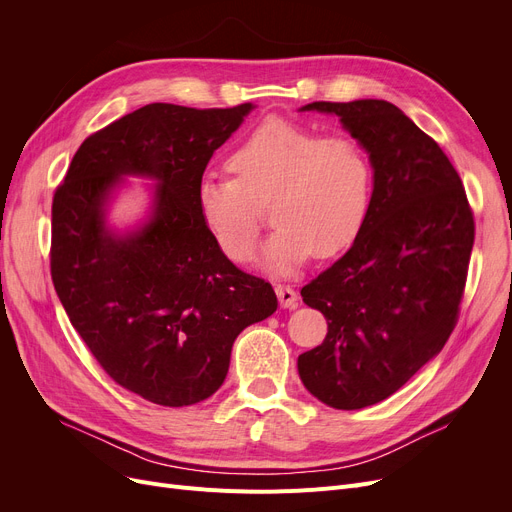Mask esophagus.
<instances>
[{
  "instance_id": "obj_1",
  "label": "esophagus",
  "mask_w": 512,
  "mask_h": 512,
  "mask_svg": "<svg viewBox=\"0 0 512 512\" xmlns=\"http://www.w3.org/2000/svg\"><path fill=\"white\" fill-rule=\"evenodd\" d=\"M276 294H278V303L282 309H292L294 305H297V292H294L290 286H284V284H278L276 286Z\"/></svg>"
}]
</instances>
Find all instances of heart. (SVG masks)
Segmentation results:
<instances>
[{"label":"heart","instance_id":"b5f03b06","mask_svg":"<svg viewBox=\"0 0 512 512\" xmlns=\"http://www.w3.org/2000/svg\"><path fill=\"white\" fill-rule=\"evenodd\" d=\"M228 176H203L197 209L207 232L230 259L249 261L274 203L276 232L259 265L290 276L315 253L332 257L363 232L375 197L369 151L348 134H324L284 118L255 126L228 157Z\"/></svg>","mask_w":512,"mask_h":512}]
</instances>
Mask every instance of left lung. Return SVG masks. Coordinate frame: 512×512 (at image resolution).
<instances>
[{
	"label": "left lung",
	"instance_id": "8db88e82",
	"mask_svg": "<svg viewBox=\"0 0 512 512\" xmlns=\"http://www.w3.org/2000/svg\"><path fill=\"white\" fill-rule=\"evenodd\" d=\"M299 112L338 116L365 145L375 197L359 238L303 286L328 334L299 355L305 388L342 411L392 396L454 330L475 224L461 176L434 139L382 99L315 101Z\"/></svg>",
	"mask_w": 512,
	"mask_h": 512
}]
</instances>
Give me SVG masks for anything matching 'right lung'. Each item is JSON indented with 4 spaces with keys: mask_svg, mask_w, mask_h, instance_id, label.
Instances as JSON below:
<instances>
[{
    "mask_svg": "<svg viewBox=\"0 0 512 512\" xmlns=\"http://www.w3.org/2000/svg\"><path fill=\"white\" fill-rule=\"evenodd\" d=\"M253 107L149 103L91 134L53 197L51 278L74 330L114 382L161 407L209 398L236 336L278 309L197 209L211 155ZM126 177L154 184L146 218L118 229L109 211Z\"/></svg>",
    "mask_w": 512,
    "mask_h": 512,
    "instance_id": "obj_1",
    "label": "right lung"
}]
</instances>
